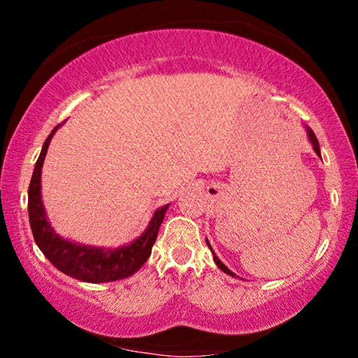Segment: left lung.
Here are the masks:
<instances>
[{
	"instance_id": "left-lung-1",
	"label": "left lung",
	"mask_w": 358,
	"mask_h": 358,
	"mask_svg": "<svg viewBox=\"0 0 358 358\" xmlns=\"http://www.w3.org/2000/svg\"><path fill=\"white\" fill-rule=\"evenodd\" d=\"M308 136H310V141H311V145H313V148H315L316 155H320V145H318V139H316V136H315V133H313V131H311V129H308ZM207 245H208V248H210V244H208V241H207ZM210 250H212V248H210ZM213 261H215V264L219 266V268H220L222 271H224L225 274H231V276H236V274H234L232 271L229 269L227 266H225L224 262H222L220 259L215 256V254H213Z\"/></svg>"
}]
</instances>
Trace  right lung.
I'll return each mask as SVG.
<instances>
[{
    "label": "right lung",
    "mask_w": 358,
    "mask_h": 358,
    "mask_svg": "<svg viewBox=\"0 0 358 358\" xmlns=\"http://www.w3.org/2000/svg\"><path fill=\"white\" fill-rule=\"evenodd\" d=\"M59 126L53 127L52 133L45 139L42 153L36 159L30 187H28V217H30V227L36 245L57 269L79 281L110 282L131 276L150 257L168 205L156 210L145 234L124 248L114 250L87 248V245L72 244L57 236L45 217L42 195H40V176H42V165L48 143Z\"/></svg>",
    "instance_id": "1"
}]
</instances>
